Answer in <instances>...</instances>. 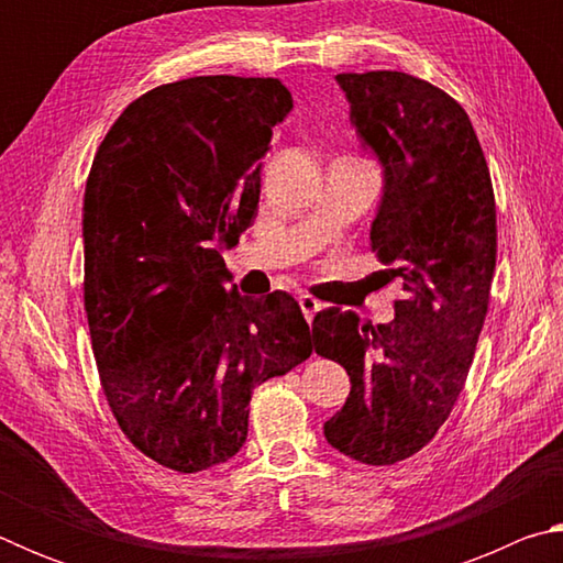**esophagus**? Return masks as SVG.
<instances>
[{"label": "esophagus", "mask_w": 563, "mask_h": 563, "mask_svg": "<svg viewBox=\"0 0 563 563\" xmlns=\"http://www.w3.org/2000/svg\"><path fill=\"white\" fill-rule=\"evenodd\" d=\"M298 302H300V310H302V316H305V320H308V322H312V318H316V312L322 310V302L318 298H312V295H300Z\"/></svg>", "instance_id": "esophagus-1"}]
</instances>
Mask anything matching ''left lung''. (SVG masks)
Wrapping results in <instances>:
<instances>
[{"label":"left lung","mask_w":563,"mask_h":563,"mask_svg":"<svg viewBox=\"0 0 563 563\" xmlns=\"http://www.w3.org/2000/svg\"><path fill=\"white\" fill-rule=\"evenodd\" d=\"M338 84L385 168L369 241L405 295L387 325L318 312L312 347L352 383L325 440L387 466L430 444L464 389L489 308L497 206L479 139L450 93L405 71L338 74Z\"/></svg>","instance_id":"8db88e82"}]
</instances>
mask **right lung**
Wrapping results in <instances>:
<instances>
[{"instance_id": "obj_1", "label": "right lung", "mask_w": 563, "mask_h": 563, "mask_svg": "<svg viewBox=\"0 0 563 563\" xmlns=\"http://www.w3.org/2000/svg\"><path fill=\"white\" fill-rule=\"evenodd\" d=\"M292 109L278 79L194 76L131 101L84 190V308L126 440L180 474L228 462L265 379L310 357L292 295L225 290L221 251L253 223L261 158Z\"/></svg>"}]
</instances>
